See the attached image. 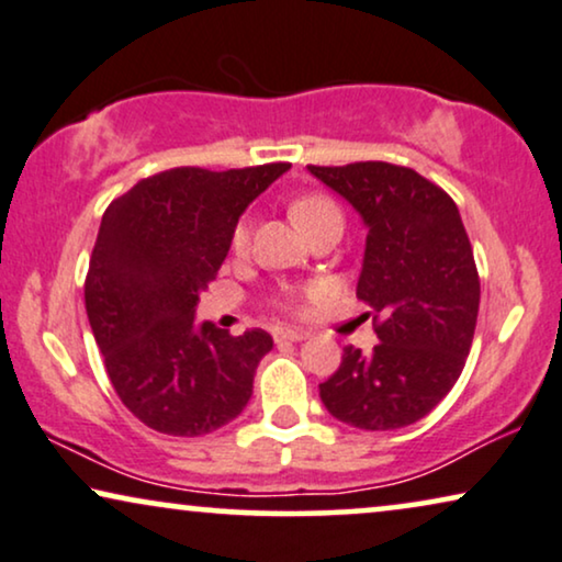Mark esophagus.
I'll use <instances>...</instances> for the list:
<instances>
[{
    "label": "esophagus",
    "instance_id": "34e87169",
    "mask_svg": "<svg viewBox=\"0 0 562 562\" xmlns=\"http://www.w3.org/2000/svg\"><path fill=\"white\" fill-rule=\"evenodd\" d=\"M308 331L303 328H277L274 331V341H303Z\"/></svg>",
    "mask_w": 562,
    "mask_h": 562
}]
</instances>
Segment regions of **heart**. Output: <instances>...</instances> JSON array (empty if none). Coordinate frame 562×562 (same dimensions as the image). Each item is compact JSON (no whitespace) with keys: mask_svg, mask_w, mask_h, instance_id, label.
Returning <instances> with one entry per match:
<instances>
[{"mask_svg":"<svg viewBox=\"0 0 562 562\" xmlns=\"http://www.w3.org/2000/svg\"><path fill=\"white\" fill-rule=\"evenodd\" d=\"M290 215H293V221L303 231H308L311 226H316L318 221L341 218L339 207H336L334 200H328L326 194H303V198L293 200V205H290ZM231 244H234L236 251H244L246 249V244H249V223H246V221H238L236 223L234 236H231ZM277 303L285 305V308H295V301L290 295L277 297Z\"/></svg>","mask_w":562,"mask_h":562,"instance_id":"1","label":"heart"}]
</instances>
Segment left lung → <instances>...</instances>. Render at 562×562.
Wrapping results in <instances>:
<instances>
[{
    "mask_svg": "<svg viewBox=\"0 0 562 562\" xmlns=\"http://www.w3.org/2000/svg\"><path fill=\"white\" fill-rule=\"evenodd\" d=\"M368 226L357 297L372 308L380 344L344 347L318 385L339 422L368 431L424 418L458 383L473 344L481 280L454 200L408 167L357 161L308 167Z\"/></svg>",
    "mask_w": 562,
    "mask_h": 562,
    "instance_id": "left-lung-1",
    "label": "left lung"
}]
</instances>
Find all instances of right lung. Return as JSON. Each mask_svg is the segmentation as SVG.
I'll list each match as a JSON object with an SVG mask.
<instances>
[{"mask_svg": "<svg viewBox=\"0 0 562 562\" xmlns=\"http://www.w3.org/2000/svg\"><path fill=\"white\" fill-rule=\"evenodd\" d=\"M288 169H167L104 211L85 282L87 316L117 398L148 429L203 437L249 403L272 336L198 326L194 308L241 213Z\"/></svg>", "mask_w": 562, "mask_h": 562, "instance_id": "1", "label": "right lung"}]
</instances>
